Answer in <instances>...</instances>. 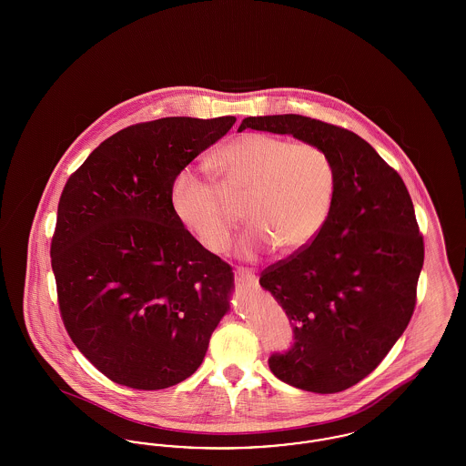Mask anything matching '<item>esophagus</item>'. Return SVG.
Wrapping results in <instances>:
<instances>
[{
    "instance_id": "34e87169",
    "label": "esophagus",
    "mask_w": 466,
    "mask_h": 466,
    "mask_svg": "<svg viewBox=\"0 0 466 466\" xmlns=\"http://www.w3.org/2000/svg\"><path fill=\"white\" fill-rule=\"evenodd\" d=\"M236 281L238 283H246V285H257V276L251 270L238 268L236 270Z\"/></svg>"
}]
</instances>
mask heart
<instances>
[{
	"label": "heart",
	"mask_w": 466,
	"mask_h": 466,
	"mask_svg": "<svg viewBox=\"0 0 466 466\" xmlns=\"http://www.w3.org/2000/svg\"><path fill=\"white\" fill-rule=\"evenodd\" d=\"M227 183L248 192L251 225L238 244L239 257L253 260L274 249L293 253L318 236L327 222L335 192V171L327 152L312 143L248 133L215 156ZM173 209L202 248L222 253L232 239L239 213L223 204L218 188L192 171L177 177Z\"/></svg>",
	"instance_id": "obj_1"
}]
</instances>
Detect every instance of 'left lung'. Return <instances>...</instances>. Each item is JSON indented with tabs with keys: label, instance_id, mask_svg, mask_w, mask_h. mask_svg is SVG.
<instances>
[{
	"label": "left lung",
	"instance_id": "left-lung-1",
	"mask_svg": "<svg viewBox=\"0 0 466 466\" xmlns=\"http://www.w3.org/2000/svg\"><path fill=\"white\" fill-rule=\"evenodd\" d=\"M289 134L327 152L335 171L329 218L260 287L287 310L295 346L268 358L289 386L339 393L369 376L407 329L424 260L403 179L358 134L302 115L248 116L239 126Z\"/></svg>",
	"mask_w": 466,
	"mask_h": 466
}]
</instances>
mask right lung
Instances as JSON below:
<instances>
[{
  "instance_id": "obj_1",
  "label": "right lung",
  "mask_w": 466,
  "mask_h": 466,
  "mask_svg": "<svg viewBox=\"0 0 466 466\" xmlns=\"http://www.w3.org/2000/svg\"><path fill=\"white\" fill-rule=\"evenodd\" d=\"M236 116H167L103 141L67 179L50 246L59 309L80 353L116 384L192 376L230 309L234 272L177 220V175Z\"/></svg>"
}]
</instances>
